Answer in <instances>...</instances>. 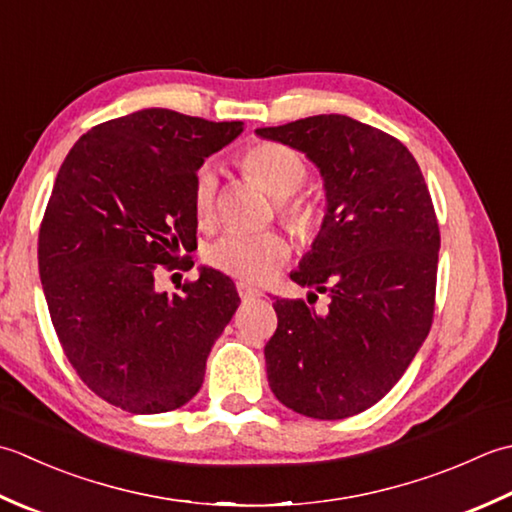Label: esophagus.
<instances>
[{
  "label": "esophagus",
  "instance_id": "34e87169",
  "mask_svg": "<svg viewBox=\"0 0 512 512\" xmlns=\"http://www.w3.org/2000/svg\"><path fill=\"white\" fill-rule=\"evenodd\" d=\"M236 289H238V296H241L243 300H254V298L263 296V291L254 285H247V283H236Z\"/></svg>",
  "mask_w": 512,
  "mask_h": 512
}]
</instances>
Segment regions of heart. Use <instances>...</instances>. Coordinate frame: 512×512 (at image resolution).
Here are the masks:
<instances>
[{
  "label": "heart",
  "mask_w": 512,
  "mask_h": 512,
  "mask_svg": "<svg viewBox=\"0 0 512 512\" xmlns=\"http://www.w3.org/2000/svg\"><path fill=\"white\" fill-rule=\"evenodd\" d=\"M241 168L265 190L278 198V212L298 234H309L316 227L318 214L314 205L302 198H291L307 181V163L302 156L283 143H256L241 156ZM218 174L216 168L205 163L194 176V212L203 225L212 223L216 216ZM289 243L276 232H245L229 229L207 249V260L225 274L260 283L285 263Z\"/></svg>",
  "instance_id": "obj_1"
}]
</instances>
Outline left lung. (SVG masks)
I'll list each match as a JSON object with an SVG mask.
<instances>
[{
    "label": "left lung",
    "instance_id": "left-lung-1",
    "mask_svg": "<svg viewBox=\"0 0 512 512\" xmlns=\"http://www.w3.org/2000/svg\"><path fill=\"white\" fill-rule=\"evenodd\" d=\"M258 137L305 152L327 210L291 280L331 298L325 314L276 298L267 380L287 409L342 420L387 395L429 336L440 227L420 165L398 139L344 114H318Z\"/></svg>",
    "mask_w": 512,
    "mask_h": 512
}]
</instances>
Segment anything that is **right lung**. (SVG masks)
<instances>
[{
  "label": "right lung",
  "instance_id": "right-lung-1",
  "mask_svg": "<svg viewBox=\"0 0 512 512\" xmlns=\"http://www.w3.org/2000/svg\"><path fill=\"white\" fill-rule=\"evenodd\" d=\"M243 132L148 108L99 123L72 145L39 229V276L52 327L79 378L130 413L190 402L238 309L221 271L198 269L183 294L156 291L159 269L194 265V176Z\"/></svg>",
  "mask_w": 512,
  "mask_h": 512
}]
</instances>
